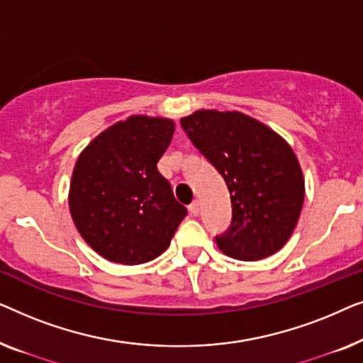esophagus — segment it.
Instances as JSON below:
<instances>
[{
    "label": "esophagus",
    "mask_w": 363,
    "mask_h": 363,
    "mask_svg": "<svg viewBox=\"0 0 363 363\" xmlns=\"http://www.w3.org/2000/svg\"><path fill=\"white\" fill-rule=\"evenodd\" d=\"M188 210H190L193 216H198V215H200V203H198L196 200H193L191 205L188 206Z\"/></svg>",
    "instance_id": "1"
}]
</instances>
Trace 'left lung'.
I'll list each match as a JSON object with an SVG mask.
<instances>
[{"label": "left lung", "mask_w": 363, "mask_h": 363, "mask_svg": "<svg viewBox=\"0 0 363 363\" xmlns=\"http://www.w3.org/2000/svg\"><path fill=\"white\" fill-rule=\"evenodd\" d=\"M180 122L230 191L231 225L215 238L218 247L240 261L279 251L304 203V177L289 143L241 112L196 111Z\"/></svg>", "instance_id": "1"}]
</instances>
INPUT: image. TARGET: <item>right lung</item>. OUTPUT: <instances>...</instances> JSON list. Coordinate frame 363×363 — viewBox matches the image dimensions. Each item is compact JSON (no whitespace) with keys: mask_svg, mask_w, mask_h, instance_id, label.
Instances as JSON below:
<instances>
[{"mask_svg":"<svg viewBox=\"0 0 363 363\" xmlns=\"http://www.w3.org/2000/svg\"><path fill=\"white\" fill-rule=\"evenodd\" d=\"M173 132L170 118L132 116L79 155L69 210L84 241L106 259L128 266L155 259L186 216L157 170Z\"/></svg>","mask_w":363,"mask_h":363,"instance_id":"right-lung-1","label":"right lung"}]
</instances>
